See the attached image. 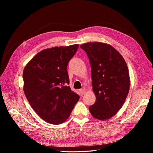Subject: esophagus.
I'll return each instance as SVG.
<instances>
[{"label": "esophagus", "mask_w": 153, "mask_h": 153, "mask_svg": "<svg viewBox=\"0 0 153 153\" xmlns=\"http://www.w3.org/2000/svg\"><path fill=\"white\" fill-rule=\"evenodd\" d=\"M80 92L81 94H84L86 92V91L84 89H80Z\"/></svg>", "instance_id": "esophagus-1"}]
</instances>
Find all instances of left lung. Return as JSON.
<instances>
[{"label": "left lung", "instance_id": "obj_1", "mask_svg": "<svg viewBox=\"0 0 153 153\" xmlns=\"http://www.w3.org/2000/svg\"><path fill=\"white\" fill-rule=\"evenodd\" d=\"M80 48L89 59L96 96L89 111L94 118L105 121L119 112L126 99L130 86L128 66L121 53L108 44L89 42Z\"/></svg>", "mask_w": 153, "mask_h": 153}]
</instances>
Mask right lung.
I'll return each mask as SVG.
<instances>
[{"label": "right lung", "instance_id": "right-lung-1", "mask_svg": "<svg viewBox=\"0 0 153 153\" xmlns=\"http://www.w3.org/2000/svg\"><path fill=\"white\" fill-rule=\"evenodd\" d=\"M78 45L55 47L37 53L23 72L24 91L32 108L45 121L53 124L69 117L80 96L71 91L67 66Z\"/></svg>", "mask_w": 153, "mask_h": 153}]
</instances>
